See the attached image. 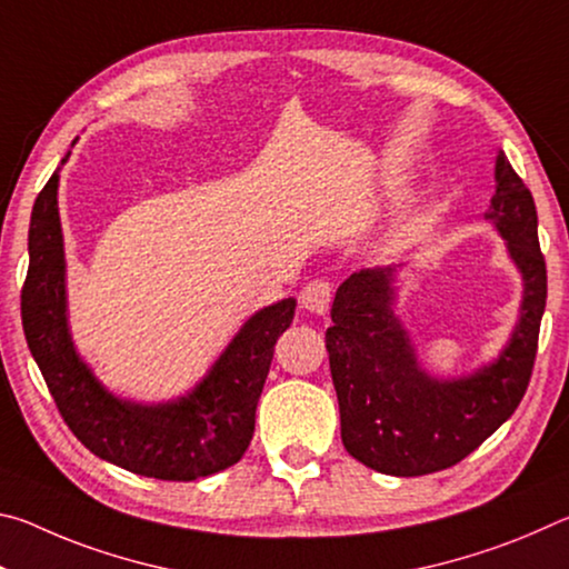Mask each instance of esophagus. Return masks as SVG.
<instances>
[{"label":"esophagus","mask_w":569,"mask_h":569,"mask_svg":"<svg viewBox=\"0 0 569 569\" xmlns=\"http://www.w3.org/2000/svg\"><path fill=\"white\" fill-rule=\"evenodd\" d=\"M331 291H333V288H331L329 281H321V278H316V281L303 286L301 306L306 308L308 313L326 316V313H329V306H331Z\"/></svg>","instance_id":"1"}]
</instances>
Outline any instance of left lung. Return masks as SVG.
<instances>
[{
    "label": "left lung",
    "mask_w": 569,
    "mask_h": 569,
    "mask_svg": "<svg viewBox=\"0 0 569 569\" xmlns=\"http://www.w3.org/2000/svg\"><path fill=\"white\" fill-rule=\"evenodd\" d=\"M495 182L485 220L505 238L509 261L522 276L519 319L497 359L449 379L423 369L397 313L399 266L361 268L336 291L326 349L341 441L353 459L381 475L421 477L455 467L512 417L527 391L547 301V268L532 192L502 150Z\"/></svg>",
    "instance_id": "8db88e82"
}]
</instances>
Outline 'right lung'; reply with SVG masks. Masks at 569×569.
Instances as JSON below:
<instances>
[{
	"label": "right lung",
	"instance_id": "1",
	"mask_svg": "<svg viewBox=\"0 0 569 569\" xmlns=\"http://www.w3.org/2000/svg\"><path fill=\"white\" fill-rule=\"evenodd\" d=\"M67 158L70 152L62 166ZM57 188L60 168L32 208L22 326L67 427L94 457L140 477L192 481L233 467L253 439L258 399L278 336L293 321L296 298L250 316L206 377L182 397L158 403L122 399L94 377L92 366L74 349Z\"/></svg>",
	"mask_w": 569,
	"mask_h": 569
}]
</instances>
